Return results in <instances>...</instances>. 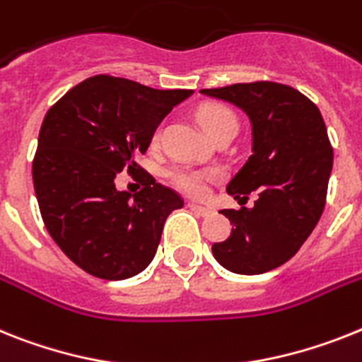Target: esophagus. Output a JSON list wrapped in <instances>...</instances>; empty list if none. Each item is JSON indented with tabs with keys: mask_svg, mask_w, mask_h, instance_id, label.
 Returning <instances> with one entry per match:
<instances>
[{
	"mask_svg": "<svg viewBox=\"0 0 362 362\" xmlns=\"http://www.w3.org/2000/svg\"><path fill=\"white\" fill-rule=\"evenodd\" d=\"M189 209H193L197 215H200V217H208V215L214 214V209L211 208H206V206H200V204H195V202H189Z\"/></svg>",
	"mask_w": 362,
	"mask_h": 362,
	"instance_id": "1",
	"label": "esophagus"
}]
</instances>
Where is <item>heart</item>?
<instances>
[{
    "instance_id": "obj_1",
    "label": "heart",
    "mask_w": 362,
    "mask_h": 362,
    "mask_svg": "<svg viewBox=\"0 0 362 362\" xmlns=\"http://www.w3.org/2000/svg\"><path fill=\"white\" fill-rule=\"evenodd\" d=\"M199 121L206 134L211 136L217 130L226 129V127H235L238 129V119L232 110H228L226 106L221 105H204L199 108ZM160 132H154L153 141H158ZM221 173L209 169V171H200V169H191V167H173L169 169V178L178 189L186 191L189 195L200 197L204 195L208 186L214 180H217Z\"/></svg>"
}]
</instances>
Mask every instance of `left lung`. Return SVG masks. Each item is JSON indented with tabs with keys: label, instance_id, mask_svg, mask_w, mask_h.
<instances>
[{
	"label": "left lung",
	"instance_id": "left-lung-1",
	"mask_svg": "<svg viewBox=\"0 0 362 362\" xmlns=\"http://www.w3.org/2000/svg\"><path fill=\"white\" fill-rule=\"evenodd\" d=\"M232 103L252 127V154L226 186L233 199L256 191L254 208L223 209L232 233L211 247L235 274H263L300 250L324 211L333 148L320 110L291 86L232 84L200 90Z\"/></svg>",
	"mask_w": 362,
	"mask_h": 362
}]
</instances>
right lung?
<instances>
[{"instance_id":"obj_1","label":"right lung","mask_w":362,"mask_h":362,"mask_svg":"<svg viewBox=\"0 0 362 362\" xmlns=\"http://www.w3.org/2000/svg\"><path fill=\"white\" fill-rule=\"evenodd\" d=\"M191 95L95 75L45 114L33 162L36 200L53 241L88 274L127 279L153 261L165 218L184 200L151 175L136 195L117 189L115 176L141 169L136 156Z\"/></svg>"}]
</instances>
